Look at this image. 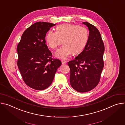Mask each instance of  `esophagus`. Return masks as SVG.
<instances>
[{"instance_id":"esophagus-1","label":"esophagus","mask_w":125,"mask_h":125,"mask_svg":"<svg viewBox=\"0 0 125 125\" xmlns=\"http://www.w3.org/2000/svg\"><path fill=\"white\" fill-rule=\"evenodd\" d=\"M61 62H62V64H66L67 63V61H65V60H62Z\"/></svg>"}]
</instances>
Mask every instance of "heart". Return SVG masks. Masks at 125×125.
Returning <instances> with one entry per match:
<instances>
[{"label": "heart", "mask_w": 125, "mask_h": 125, "mask_svg": "<svg viewBox=\"0 0 125 125\" xmlns=\"http://www.w3.org/2000/svg\"><path fill=\"white\" fill-rule=\"evenodd\" d=\"M88 39L87 29L71 24L59 25L56 31L50 30L45 37L46 43L51 49H56L63 42L64 45L55 53L56 57L67 59L73 53L75 54L82 52L85 47Z\"/></svg>", "instance_id": "b5f03b06"}]
</instances>
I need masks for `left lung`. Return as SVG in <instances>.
<instances>
[{
    "instance_id": "8db88e82",
    "label": "left lung",
    "mask_w": 125,
    "mask_h": 125,
    "mask_svg": "<svg viewBox=\"0 0 125 125\" xmlns=\"http://www.w3.org/2000/svg\"><path fill=\"white\" fill-rule=\"evenodd\" d=\"M83 24L90 31L87 44L80 54L68 63L71 85L80 93L89 92L97 86L104 67V45L100 32L90 23Z\"/></svg>"
}]
</instances>
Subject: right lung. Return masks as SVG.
<instances>
[{
    "mask_svg": "<svg viewBox=\"0 0 125 125\" xmlns=\"http://www.w3.org/2000/svg\"><path fill=\"white\" fill-rule=\"evenodd\" d=\"M55 24L38 22L23 32L17 45V65L25 83L35 90L49 87L61 65L60 60L52 58L45 44V35Z\"/></svg>",
    "mask_w": 125,
    "mask_h": 125,
    "instance_id": "right-lung-1",
    "label": "right lung"
}]
</instances>
